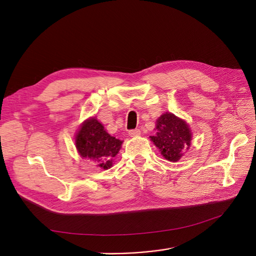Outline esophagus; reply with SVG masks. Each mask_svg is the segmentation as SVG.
I'll use <instances>...</instances> for the list:
<instances>
[{
    "instance_id": "1",
    "label": "esophagus",
    "mask_w": 256,
    "mask_h": 256,
    "mask_svg": "<svg viewBox=\"0 0 256 256\" xmlns=\"http://www.w3.org/2000/svg\"><path fill=\"white\" fill-rule=\"evenodd\" d=\"M128 135L130 137H138L141 135V130L139 128H135V130H130L128 132Z\"/></svg>"
}]
</instances>
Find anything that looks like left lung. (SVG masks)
<instances>
[{
  "label": "left lung",
  "instance_id": "1",
  "mask_svg": "<svg viewBox=\"0 0 256 256\" xmlns=\"http://www.w3.org/2000/svg\"><path fill=\"white\" fill-rule=\"evenodd\" d=\"M156 134L152 141L163 156L170 162H178L189 150L192 134L186 121L172 113L160 115L156 120Z\"/></svg>",
  "mask_w": 256,
  "mask_h": 256
}]
</instances>
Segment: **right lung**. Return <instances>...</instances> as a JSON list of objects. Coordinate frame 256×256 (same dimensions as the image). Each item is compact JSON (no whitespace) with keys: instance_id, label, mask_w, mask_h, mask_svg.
Wrapping results in <instances>:
<instances>
[{"instance_id":"right-lung-1","label":"right lung","mask_w":256,"mask_h":256,"mask_svg":"<svg viewBox=\"0 0 256 256\" xmlns=\"http://www.w3.org/2000/svg\"><path fill=\"white\" fill-rule=\"evenodd\" d=\"M121 144L122 141L108 134L96 117L85 120L76 136L80 156L91 160L104 170L112 167L113 158L119 152Z\"/></svg>"}]
</instances>
